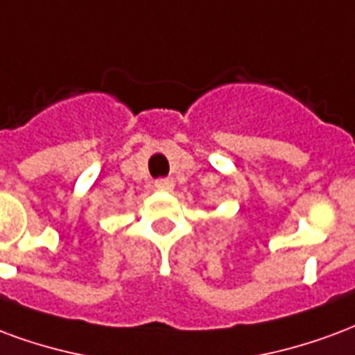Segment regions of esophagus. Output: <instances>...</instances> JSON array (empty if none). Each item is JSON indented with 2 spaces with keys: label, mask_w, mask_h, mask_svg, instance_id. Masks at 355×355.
Masks as SVG:
<instances>
[{
  "label": "esophagus",
  "mask_w": 355,
  "mask_h": 355,
  "mask_svg": "<svg viewBox=\"0 0 355 355\" xmlns=\"http://www.w3.org/2000/svg\"><path fill=\"white\" fill-rule=\"evenodd\" d=\"M155 185L159 189H170L172 187V180H159Z\"/></svg>",
  "instance_id": "esophagus-1"
}]
</instances>
